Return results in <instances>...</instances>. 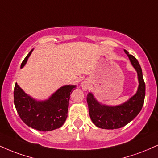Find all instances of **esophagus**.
I'll return each mask as SVG.
<instances>
[{
    "label": "esophagus",
    "instance_id": "34e87169",
    "mask_svg": "<svg viewBox=\"0 0 158 158\" xmlns=\"http://www.w3.org/2000/svg\"><path fill=\"white\" fill-rule=\"evenodd\" d=\"M81 86H82V89L84 90H87L88 89V84L87 82H85V81L81 84Z\"/></svg>",
    "mask_w": 158,
    "mask_h": 158
}]
</instances>
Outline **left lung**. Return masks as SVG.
<instances>
[{"label": "left lung", "instance_id": "obj_1", "mask_svg": "<svg viewBox=\"0 0 158 158\" xmlns=\"http://www.w3.org/2000/svg\"><path fill=\"white\" fill-rule=\"evenodd\" d=\"M131 63L137 71L139 86L136 94L127 102L115 107L102 105L95 99L92 94L87 96L89 114L93 123L96 127L107 130H114L124 127L135 118L142 109L145 98L146 85L140 65L134 56L124 50Z\"/></svg>", "mask_w": 158, "mask_h": 158}]
</instances>
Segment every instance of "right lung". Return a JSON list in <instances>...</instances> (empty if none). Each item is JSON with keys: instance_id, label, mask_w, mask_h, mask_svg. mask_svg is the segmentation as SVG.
Instances as JSON below:
<instances>
[{"instance_id": "1", "label": "right lung", "mask_w": 158, "mask_h": 158, "mask_svg": "<svg viewBox=\"0 0 158 158\" xmlns=\"http://www.w3.org/2000/svg\"><path fill=\"white\" fill-rule=\"evenodd\" d=\"M33 49L23 61V68ZM76 86L66 85L60 87L49 99L37 102L25 94L15 84L14 103L21 120L28 127L39 131H51L60 128L64 124L68 117V108L70 95Z\"/></svg>"}]
</instances>
